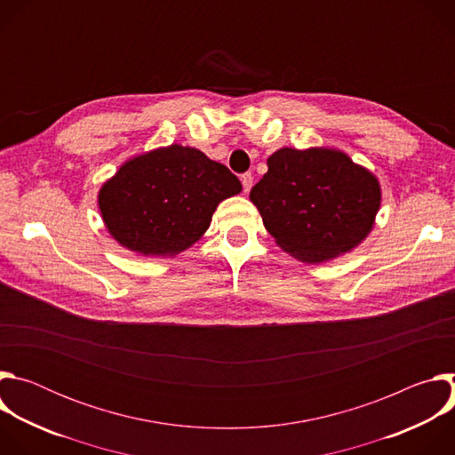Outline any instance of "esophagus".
Returning <instances> with one entry per match:
<instances>
[{"instance_id":"34e87169","label":"esophagus","mask_w":455,"mask_h":455,"mask_svg":"<svg viewBox=\"0 0 455 455\" xmlns=\"http://www.w3.org/2000/svg\"><path fill=\"white\" fill-rule=\"evenodd\" d=\"M241 183H243V190L248 192L251 188V185H253V176L250 172L241 174Z\"/></svg>"}]
</instances>
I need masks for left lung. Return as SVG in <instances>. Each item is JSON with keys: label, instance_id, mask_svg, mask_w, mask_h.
Returning <instances> with one entry per match:
<instances>
[{"label": "left lung", "instance_id": "obj_1", "mask_svg": "<svg viewBox=\"0 0 455 455\" xmlns=\"http://www.w3.org/2000/svg\"><path fill=\"white\" fill-rule=\"evenodd\" d=\"M250 190L275 243L302 263H326L356 248L381 204L378 178L335 148H283Z\"/></svg>", "mask_w": 455, "mask_h": 455}]
</instances>
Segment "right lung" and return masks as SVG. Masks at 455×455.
Returning a JSON list of instances; mask_svg holds the SVG:
<instances>
[{"mask_svg": "<svg viewBox=\"0 0 455 455\" xmlns=\"http://www.w3.org/2000/svg\"><path fill=\"white\" fill-rule=\"evenodd\" d=\"M243 190L223 164L171 144L125 160L99 190L109 235L144 257H174L211 227L218 205Z\"/></svg>", "mask_w": 455, "mask_h": 455, "instance_id": "add662e5", "label": "right lung"}]
</instances>
